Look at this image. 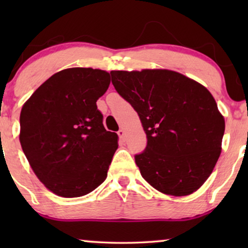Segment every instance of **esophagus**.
Returning <instances> with one entry per match:
<instances>
[{
	"mask_svg": "<svg viewBox=\"0 0 248 248\" xmlns=\"http://www.w3.org/2000/svg\"><path fill=\"white\" fill-rule=\"evenodd\" d=\"M117 134H118V137H120L121 140H124V139H125V132H124V130H120V131L117 132Z\"/></svg>",
	"mask_w": 248,
	"mask_h": 248,
	"instance_id": "esophagus-1",
	"label": "esophagus"
}]
</instances>
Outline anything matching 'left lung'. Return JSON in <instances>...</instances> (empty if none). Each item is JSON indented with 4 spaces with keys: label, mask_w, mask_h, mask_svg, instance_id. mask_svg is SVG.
Wrapping results in <instances>:
<instances>
[{
    "label": "left lung",
    "mask_w": 248,
    "mask_h": 248,
    "mask_svg": "<svg viewBox=\"0 0 248 248\" xmlns=\"http://www.w3.org/2000/svg\"><path fill=\"white\" fill-rule=\"evenodd\" d=\"M110 76L147 134V147L134 155L142 177L168 195L199 189L218 161L225 133L210 91L169 70L111 71Z\"/></svg>",
    "instance_id": "left-lung-1"
}]
</instances>
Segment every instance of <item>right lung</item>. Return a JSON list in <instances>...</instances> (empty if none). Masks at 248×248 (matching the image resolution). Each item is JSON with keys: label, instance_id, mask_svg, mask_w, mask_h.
Listing matches in <instances>:
<instances>
[{"label": "right lung", "instance_id": "add662e5", "mask_svg": "<svg viewBox=\"0 0 248 248\" xmlns=\"http://www.w3.org/2000/svg\"><path fill=\"white\" fill-rule=\"evenodd\" d=\"M109 83L106 71L62 70L22 106V150L39 181L56 195L83 196L107 177L118 137L104 127L96 103Z\"/></svg>", "mask_w": 248, "mask_h": 248}]
</instances>
